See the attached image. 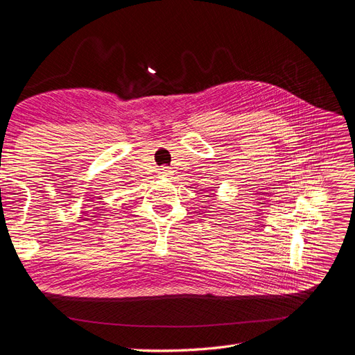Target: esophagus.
Here are the masks:
<instances>
[{
    "label": "esophagus",
    "instance_id": "1",
    "mask_svg": "<svg viewBox=\"0 0 355 355\" xmlns=\"http://www.w3.org/2000/svg\"><path fill=\"white\" fill-rule=\"evenodd\" d=\"M160 173H163V175H168V173H170L168 167H162V168H160Z\"/></svg>",
    "mask_w": 355,
    "mask_h": 355
}]
</instances>
